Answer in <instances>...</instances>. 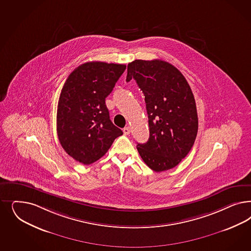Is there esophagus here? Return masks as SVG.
<instances>
[{"label": "esophagus", "mask_w": 251, "mask_h": 251, "mask_svg": "<svg viewBox=\"0 0 251 251\" xmlns=\"http://www.w3.org/2000/svg\"><path fill=\"white\" fill-rule=\"evenodd\" d=\"M123 132H124V134H125V135H129V134H130L129 126H126V127H125V128H124V129H123Z\"/></svg>", "instance_id": "1"}]
</instances>
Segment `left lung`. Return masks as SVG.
Segmentation results:
<instances>
[{
    "mask_svg": "<svg viewBox=\"0 0 251 251\" xmlns=\"http://www.w3.org/2000/svg\"><path fill=\"white\" fill-rule=\"evenodd\" d=\"M134 78L145 96L150 138L137 146L155 172L176 167L194 145L199 120L194 95L176 67L162 60H135L126 81Z\"/></svg>",
    "mask_w": 251,
    "mask_h": 251,
    "instance_id": "1",
    "label": "left lung"
}]
</instances>
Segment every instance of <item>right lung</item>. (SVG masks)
Wrapping results in <instances>:
<instances>
[{
  "label": "right lung",
  "instance_id": "1",
  "mask_svg": "<svg viewBox=\"0 0 251 251\" xmlns=\"http://www.w3.org/2000/svg\"><path fill=\"white\" fill-rule=\"evenodd\" d=\"M126 65L88 62L69 75L57 108V135L65 152L90 164L100 159L123 135L110 120L105 99Z\"/></svg>",
  "mask_w": 251,
  "mask_h": 251
}]
</instances>
